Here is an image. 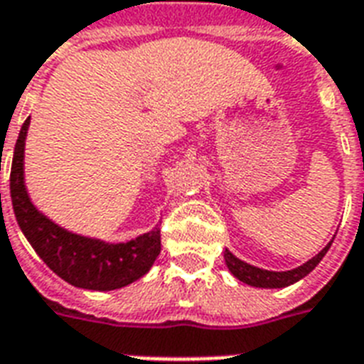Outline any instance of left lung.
Listing matches in <instances>:
<instances>
[{
    "instance_id": "1",
    "label": "left lung",
    "mask_w": 364,
    "mask_h": 364,
    "mask_svg": "<svg viewBox=\"0 0 364 364\" xmlns=\"http://www.w3.org/2000/svg\"><path fill=\"white\" fill-rule=\"evenodd\" d=\"M331 243H327L325 249H321L314 259H310L308 262L299 266V268H294V270L287 272H270L262 270V268H257V266H251L247 264V262H243V260L236 259L228 249H225V262H227L228 270L232 272V276L238 277L240 282L247 283V285H253V287L279 289L287 287V285H293L294 282H299V279H302L304 276H308V274L321 262V259L325 257L328 247H331Z\"/></svg>"
}]
</instances>
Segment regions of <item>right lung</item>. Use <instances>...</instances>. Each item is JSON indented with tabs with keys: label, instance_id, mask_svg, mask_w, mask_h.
<instances>
[{
	"label": "right lung",
	"instance_id": "right-lung-1",
	"mask_svg": "<svg viewBox=\"0 0 364 364\" xmlns=\"http://www.w3.org/2000/svg\"><path fill=\"white\" fill-rule=\"evenodd\" d=\"M30 119L20 128L11 166V198L18 227L43 262L71 285L113 291L145 276L160 253V228L126 243H105L71 234L41 215L24 187V141Z\"/></svg>",
	"mask_w": 364,
	"mask_h": 364
}]
</instances>
